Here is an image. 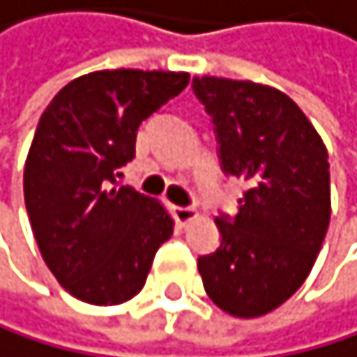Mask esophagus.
Returning <instances> with one entry per match:
<instances>
[{
	"mask_svg": "<svg viewBox=\"0 0 357 357\" xmlns=\"http://www.w3.org/2000/svg\"><path fill=\"white\" fill-rule=\"evenodd\" d=\"M172 213H174L178 225H188V222H192L194 218H196V209L194 207H174Z\"/></svg>",
	"mask_w": 357,
	"mask_h": 357,
	"instance_id": "esophagus-1",
	"label": "esophagus"
}]
</instances>
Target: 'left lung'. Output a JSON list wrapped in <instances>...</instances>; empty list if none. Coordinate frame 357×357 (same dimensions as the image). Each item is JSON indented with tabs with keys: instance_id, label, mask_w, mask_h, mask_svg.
Instances as JSON below:
<instances>
[{
	"instance_id": "left-lung-1",
	"label": "left lung",
	"mask_w": 357,
	"mask_h": 357,
	"mask_svg": "<svg viewBox=\"0 0 357 357\" xmlns=\"http://www.w3.org/2000/svg\"><path fill=\"white\" fill-rule=\"evenodd\" d=\"M213 121L225 174L246 190L238 213L215 218L220 246L198 257L211 301L238 319L273 312L303 286L331 215L327 148L279 89L250 80L194 78Z\"/></svg>"
}]
</instances>
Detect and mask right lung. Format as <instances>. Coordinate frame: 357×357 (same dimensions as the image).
<instances>
[{
  "mask_svg": "<svg viewBox=\"0 0 357 357\" xmlns=\"http://www.w3.org/2000/svg\"><path fill=\"white\" fill-rule=\"evenodd\" d=\"M190 82L185 71L104 69L54 96L23 172L30 225L47 268L91 305H117L144 288L174 222L159 200L117 188L137 128Z\"/></svg>",
  "mask_w": 357,
  "mask_h": 357,
  "instance_id": "obj_1",
  "label": "right lung"
}]
</instances>
